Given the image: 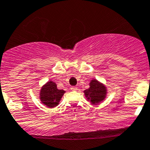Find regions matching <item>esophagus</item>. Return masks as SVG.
I'll return each mask as SVG.
<instances>
[{"mask_svg": "<svg viewBox=\"0 0 150 150\" xmlns=\"http://www.w3.org/2000/svg\"><path fill=\"white\" fill-rule=\"evenodd\" d=\"M70 89L72 91H76L78 90V87H77V86H72V87H71Z\"/></svg>", "mask_w": 150, "mask_h": 150, "instance_id": "esophagus-1", "label": "esophagus"}]
</instances>
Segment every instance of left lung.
Segmentation results:
<instances>
[{"label":"left lung","instance_id":"obj_1","mask_svg":"<svg viewBox=\"0 0 150 150\" xmlns=\"http://www.w3.org/2000/svg\"><path fill=\"white\" fill-rule=\"evenodd\" d=\"M86 100L93 105L99 104L106 99L107 88L103 83L93 78L89 83V88L83 91Z\"/></svg>","mask_w":150,"mask_h":150}]
</instances>
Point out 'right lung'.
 Segmentation results:
<instances>
[{
    "mask_svg": "<svg viewBox=\"0 0 150 150\" xmlns=\"http://www.w3.org/2000/svg\"><path fill=\"white\" fill-rule=\"evenodd\" d=\"M66 91L57 88V85L52 81H48L42 86L39 92V99L43 105L54 108L59 105Z\"/></svg>",
    "mask_w": 150,
    "mask_h": 150,
    "instance_id": "1",
    "label": "right lung"
}]
</instances>
